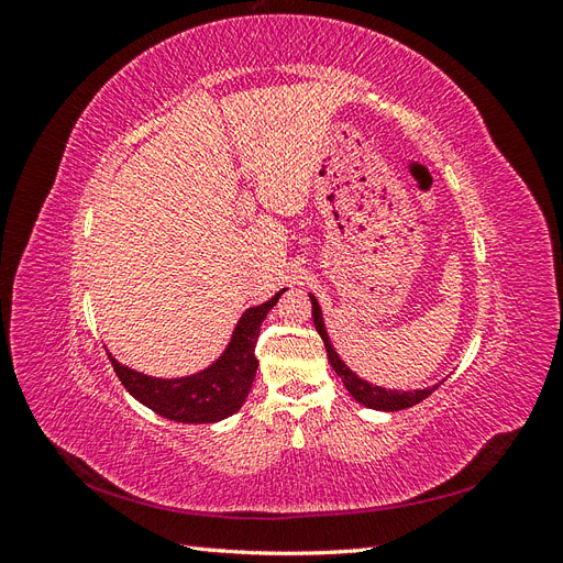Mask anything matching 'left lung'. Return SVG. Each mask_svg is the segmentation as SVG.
Wrapping results in <instances>:
<instances>
[{"instance_id":"left-lung-1","label":"left lung","mask_w":563,"mask_h":563,"mask_svg":"<svg viewBox=\"0 0 563 563\" xmlns=\"http://www.w3.org/2000/svg\"><path fill=\"white\" fill-rule=\"evenodd\" d=\"M310 300H312V319H314V329L319 331L321 340H323V347H327V354H329V362L333 366V371L338 373V378L343 380V385L347 387L350 395L368 406V408H376V411H401V408H408V406H416L420 404L422 399H428L432 391L439 387V385H432L428 389H413V391H399V389H385V387H376L371 385L366 380H362L356 373H352L347 368V364L340 360V356L335 354L331 340H329V333H327V327H323V317H321V308L317 298L310 294Z\"/></svg>"}]
</instances>
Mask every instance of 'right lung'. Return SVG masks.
<instances>
[{
    "label": "right lung",
    "instance_id": "add662e5",
    "mask_svg": "<svg viewBox=\"0 0 563 563\" xmlns=\"http://www.w3.org/2000/svg\"><path fill=\"white\" fill-rule=\"evenodd\" d=\"M284 291L258 305V308H249L240 323H236L223 356L209 368L195 373V376L174 380L150 378L129 366H122L108 352L117 378L122 380V385L135 399L168 420L201 424L218 422L236 413L249 397L255 368H258L255 343H258L261 335V323L265 321L267 312L275 308Z\"/></svg>",
    "mask_w": 563,
    "mask_h": 563
}]
</instances>
